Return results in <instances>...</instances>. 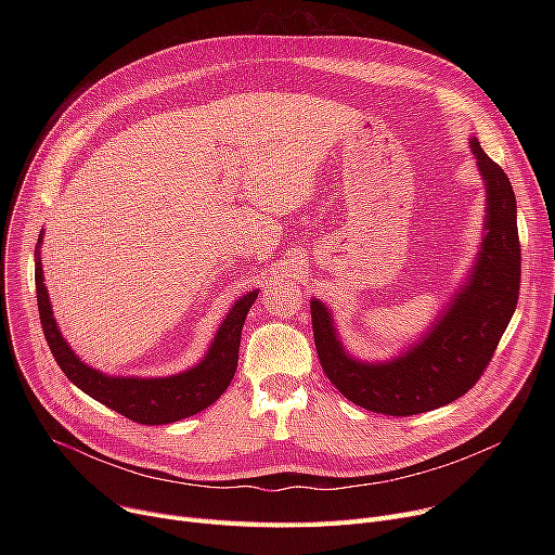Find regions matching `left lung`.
Masks as SVG:
<instances>
[{"label": "left lung", "mask_w": 555, "mask_h": 555, "mask_svg": "<svg viewBox=\"0 0 555 555\" xmlns=\"http://www.w3.org/2000/svg\"><path fill=\"white\" fill-rule=\"evenodd\" d=\"M486 180V238L468 285L423 341L402 358L364 364L344 353L328 310L312 301V335L319 362L344 398L375 414L414 416L468 393L490 364L519 297L521 249L517 204L508 175L477 139L470 141Z\"/></svg>", "instance_id": "1"}]
</instances>
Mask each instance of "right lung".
Instances as JSON below:
<instances>
[{"instance_id": "add662e5", "label": "right lung", "mask_w": 555, "mask_h": 555, "mask_svg": "<svg viewBox=\"0 0 555 555\" xmlns=\"http://www.w3.org/2000/svg\"><path fill=\"white\" fill-rule=\"evenodd\" d=\"M40 243L42 233L38 238V245ZM36 293L44 339L57 366L63 369V373L80 391L141 425H166L193 416L202 410H207L209 404H214L222 396L238 366V348L245 317L258 297V293H249L233 304L231 312L218 328V335L209 348L207 358L197 366L170 377H109L82 364L74 356L69 344L63 339L61 331H57L47 295V285L42 283L38 247Z\"/></svg>"}]
</instances>
